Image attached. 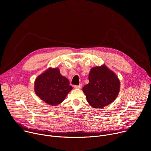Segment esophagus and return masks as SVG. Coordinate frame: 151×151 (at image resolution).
Wrapping results in <instances>:
<instances>
[{"label":"esophagus","mask_w":151,"mask_h":151,"mask_svg":"<svg viewBox=\"0 0 151 151\" xmlns=\"http://www.w3.org/2000/svg\"><path fill=\"white\" fill-rule=\"evenodd\" d=\"M81 87H82V85L81 84H80L79 85H75L74 86V88L75 89H80V88H81Z\"/></svg>","instance_id":"esophagus-1"}]
</instances>
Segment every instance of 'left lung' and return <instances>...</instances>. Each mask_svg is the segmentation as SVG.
<instances>
[{
	"mask_svg": "<svg viewBox=\"0 0 151 151\" xmlns=\"http://www.w3.org/2000/svg\"><path fill=\"white\" fill-rule=\"evenodd\" d=\"M88 79L89 83L83 87L82 91L93 108H103L112 103L118 96L120 81L106 65L92 68Z\"/></svg>",
	"mask_w": 151,
	"mask_h": 151,
	"instance_id": "obj_1",
	"label": "left lung"
}]
</instances>
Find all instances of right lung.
Masks as SVG:
<instances>
[{"mask_svg": "<svg viewBox=\"0 0 151 151\" xmlns=\"http://www.w3.org/2000/svg\"><path fill=\"white\" fill-rule=\"evenodd\" d=\"M72 89L69 80L60 73L58 68H48L36 78L34 83L36 95L50 106L60 104Z\"/></svg>", "mask_w": 151, "mask_h": 151, "instance_id": "1", "label": "right lung"}]
</instances>
